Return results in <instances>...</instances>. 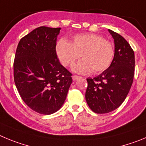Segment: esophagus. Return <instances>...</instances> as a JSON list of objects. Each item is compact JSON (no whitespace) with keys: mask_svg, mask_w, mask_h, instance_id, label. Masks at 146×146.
Listing matches in <instances>:
<instances>
[{"mask_svg":"<svg viewBox=\"0 0 146 146\" xmlns=\"http://www.w3.org/2000/svg\"><path fill=\"white\" fill-rule=\"evenodd\" d=\"M72 78H73V81H77V80H78V78H80V76H76V75H73V76H72Z\"/></svg>","mask_w":146,"mask_h":146,"instance_id":"esophagus-1","label":"esophagus"}]
</instances>
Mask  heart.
Instances as JSON below:
<instances>
[{"label": "heart", "instance_id": "b5f03b06", "mask_svg": "<svg viewBox=\"0 0 146 146\" xmlns=\"http://www.w3.org/2000/svg\"><path fill=\"white\" fill-rule=\"evenodd\" d=\"M56 54L62 65L70 66L80 57L82 61L73 65L75 72L99 73L111 66L115 54L111 41L94 33L73 35L70 42L61 39L56 45Z\"/></svg>", "mask_w": 146, "mask_h": 146}]
</instances>
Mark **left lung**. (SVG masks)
<instances>
[{
  "instance_id": "obj_1",
  "label": "left lung",
  "mask_w": 146,
  "mask_h": 146,
  "mask_svg": "<svg viewBox=\"0 0 146 146\" xmlns=\"http://www.w3.org/2000/svg\"><path fill=\"white\" fill-rule=\"evenodd\" d=\"M115 54L111 66L94 78H88L86 102L96 113H107L118 108L127 98L133 82L135 54L128 42L111 30Z\"/></svg>"
}]
</instances>
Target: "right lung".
Returning <instances> with one entry per match:
<instances>
[{"mask_svg":"<svg viewBox=\"0 0 146 146\" xmlns=\"http://www.w3.org/2000/svg\"><path fill=\"white\" fill-rule=\"evenodd\" d=\"M60 29L35 28L19 40L14 58V82L22 100L44 115L62 107L73 81L55 50Z\"/></svg>","mask_w":146,"mask_h":146,"instance_id":"1","label":"right lung"}]
</instances>
